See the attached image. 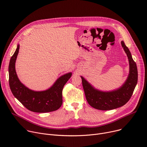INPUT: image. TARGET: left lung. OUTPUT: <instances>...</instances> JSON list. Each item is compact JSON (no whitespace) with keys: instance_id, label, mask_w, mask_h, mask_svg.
I'll use <instances>...</instances> for the list:
<instances>
[{"instance_id":"8db88e82","label":"left lung","mask_w":147,"mask_h":147,"mask_svg":"<svg viewBox=\"0 0 147 147\" xmlns=\"http://www.w3.org/2000/svg\"><path fill=\"white\" fill-rule=\"evenodd\" d=\"M129 61V71L125 83L119 88L102 91L95 88L82 76V84L85 96L88 104L100 110H111L125 105L131 97L138 82V70L136 62L124 41L121 42Z\"/></svg>"}]
</instances>
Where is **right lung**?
<instances>
[{
  "instance_id": "right-lung-1",
  "label": "right lung",
  "mask_w": 147,
  "mask_h": 147,
  "mask_svg": "<svg viewBox=\"0 0 147 147\" xmlns=\"http://www.w3.org/2000/svg\"><path fill=\"white\" fill-rule=\"evenodd\" d=\"M18 44L11 56L9 65V86L12 94L29 110L35 113H48L58 110L62 105V90L71 77V72L60 76L53 85L46 90L36 91L26 87L20 82L15 69L19 53Z\"/></svg>"
}]
</instances>
